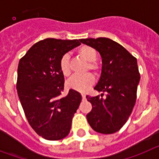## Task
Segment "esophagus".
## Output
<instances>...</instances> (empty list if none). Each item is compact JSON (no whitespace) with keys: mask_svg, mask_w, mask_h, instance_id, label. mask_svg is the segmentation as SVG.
Wrapping results in <instances>:
<instances>
[{"mask_svg":"<svg viewBox=\"0 0 159 159\" xmlns=\"http://www.w3.org/2000/svg\"><path fill=\"white\" fill-rule=\"evenodd\" d=\"M81 97H82V99H83V100H85V93H81Z\"/></svg>","mask_w":159,"mask_h":159,"instance_id":"34e87169","label":"esophagus"}]
</instances>
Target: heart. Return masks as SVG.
Masks as SVG:
<instances>
[{"mask_svg":"<svg viewBox=\"0 0 159 159\" xmlns=\"http://www.w3.org/2000/svg\"><path fill=\"white\" fill-rule=\"evenodd\" d=\"M78 54L88 61V69L92 71L97 72L99 70L98 63L96 62V58L98 56V52L93 47L89 45H82L78 49ZM60 70L64 76H69L70 74V61H69V56L67 54L61 57L60 60ZM94 82V78L90 74H76L74 75L67 81V85L75 90L80 92H85L88 90L93 85Z\"/></svg>","mask_w":159,"mask_h":159,"instance_id":"obj_1","label":"heart"}]
</instances>
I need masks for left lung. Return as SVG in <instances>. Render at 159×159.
I'll return each instance as SVG.
<instances>
[{
  "instance_id": "8db88e82",
  "label": "left lung",
  "mask_w": 159,
  "mask_h": 159,
  "mask_svg": "<svg viewBox=\"0 0 159 159\" xmlns=\"http://www.w3.org/2000/svg\"><path fill=\"white\" fill-rule=\"evenodd\" d=\"M80 41L100 53L102 73L94 89L107 93L106 98L86 96L93 107L86 115L88 122L98 133L114 134L126 122L135 105L140 81L137 59L110 38H86Z\"/></svg>"
}]
</instances>
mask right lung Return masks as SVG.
<instances>
[{
    "mask_svg": "<svg viewBox=\"0 0 159 159\" xmlns=\"http://www.w3.org/2000/svg\"><path fill=\"white\" fill-rule=\"evenodd\" d=\"M80 45V40L47 38L34 44L19 61L16 89L20 104L31 127L47 140L69 134L81 102L80 93L72 89L61 98L65 78L59 66L61 57Z\"/></svg>",
    "mask_w": 159,
    "mask_h": 159,
    "instance_id": "right-lung-1",
    "label": "right lung"
}]
</instances>
